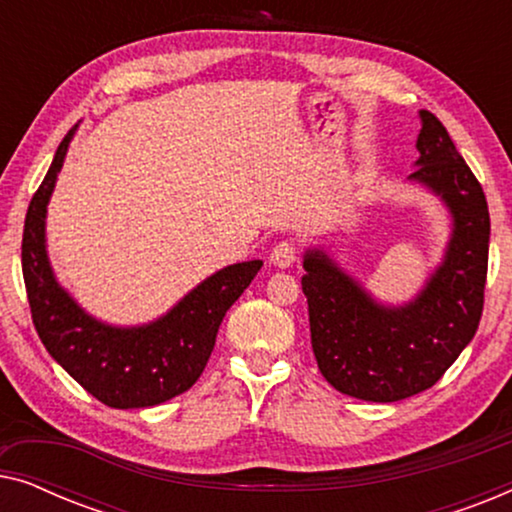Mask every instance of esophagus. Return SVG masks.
I'll return each instance as SVG.
<instances>
[{"label": "esophagus", "mask_w": 512, "mask_h": 512, "mask_svg": "<svg viewBox=\"0 0 512 512\" xmlns=\"http://www.w3.org/2000/svg\"><path fill=\"white\" fill-rule=\"evenodd\" d=\"M293 261H296V247H293L291 242H279L275 249L270 251V263L275 265V268H291Z\"/></svg>", "instance_id": "34e87169"}]
</instances>
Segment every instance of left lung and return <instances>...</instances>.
Listing matches in <instances>:
<instances>
[{"label":"left lung","mask_w":512,"mask_h":512,"mask_svg":"<svg viewBox=\"0 0 512 512\" xmlns=\"http://www.w3.org/2000/svg\"><path fill=\"white\" fill-rule=\"evenodd\" d=\"M419 121V158L408 181L443 202L450 237L417 296L382 303L324 247L303 254L317 366L331 387L359 401L394 403L433 387L473 340L482 317L489 254L485 193L445 125L424 109Z\"/></svg>","instance_id":"left-lung-1"}]
</instances>
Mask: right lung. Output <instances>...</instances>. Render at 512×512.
<instances>
[{"label": "right lung", "mask_w": 512, "mask_h": 512, "mask_svg": "<svg viewBox=\"0 0 512 512\" xmlns=\"http://www.w3.org/2000/svg\"><path fill=\"white\" fill-rule=\"evenodd\" d=\"M74 125L62 139L39 191L27 207L23 277L32 321L48 354L109 408H151L184 394L212 356L216 333L230 305L261 270L244 261L216 270L158 319L116 326L93 317L55 277L46 249V214L65 163Z\"/></svg>", "instance_id": "obj_1"}]
</instances>
